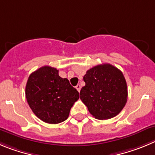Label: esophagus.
<instances>
[{
	"label": "esophagus",
	"mask_w": 155,
	"mask_h": 155,
	"mask_svg": "<svg viewBox=\"0 0 155 155\" xmlns=\"http://www.w3.org/2000/svg\"><path fill=\"white\" fill-rule=\"evenodd\" d=\"M76 89H77V91H78V92H80V90H81V86H80V85H79V84H78L77 86H76Z\"/></svg>",
	"instance_id": "34e87169"
}]
</instances>
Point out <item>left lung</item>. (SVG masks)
<instances>
[{
  "mask_svg": "<svg viewBox=\"0 0 155 155\" xmlns=\"http://www.w3.org/2000/svg\"><path fill=\"white\" fill-rule=\"evenodd\" d=\"M86 82L81 89L80 99L95 118L108 119L116 116L125 107L128 89L123 73L108 63L87 70Z\"/></svg>",
  "mask_w": 155,
  "mask_h": 155,
  "instance_id": "left-lung-1",
  "label": "left lung"
}]
</instances>
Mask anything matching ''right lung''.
<instances>
[{"label":"right lung","mask_w":155,"mask_h":155,"mask_svg":"<svg viewBox=\"0 0 155 155\" xmlns=\"http://www.w3.org/2000/svg\"><path fill=\"white\" fill-rule=\"evenodd\" d=\"M26 99L33 112L49 124L63 122L79 99V92L59 70L49 66L40 67L30 75L25 89Z\"/></svg>","instance_id":"obj_1"}]
</instances>
